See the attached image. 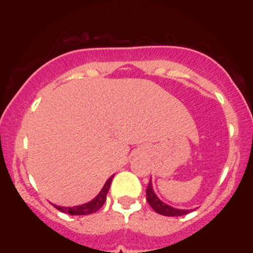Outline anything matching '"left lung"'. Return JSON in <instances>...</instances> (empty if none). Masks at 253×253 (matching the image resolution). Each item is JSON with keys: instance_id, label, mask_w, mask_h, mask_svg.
<instances>
[{"instance_id": "obj_1", "label": "left lung", "mask_w": 253, "mask_h": 253, "mask_svg": "<svg viewBox=\"0 0 253 253\" xmlns=\"http://www.w3.org/2000/svg\"><path fill=\"white\" fill-rule=\"evenodd\" d=\"M146 199H147V202H149V205L152 207V210L157 211L158 214H162V215L181 216V215H185V214H188L189 211H191L189 210H177V208L171 207L169 205H165L163 201H161V200L157 197L155 191H153L151 179L146 189Z\"/></svg>"}]
</instances>
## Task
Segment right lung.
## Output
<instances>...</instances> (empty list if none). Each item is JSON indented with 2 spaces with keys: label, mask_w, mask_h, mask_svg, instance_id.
<instances>
[{
  "label": "right lung",
  "mask_w": 253,
  "mask_h": 253,
  "mask_svg": "<svg viewBox=\"0 0 253 253\" xmlns=\"http://www.w3.org/2000/svg\"><path fill=\"white\" fill-rule=\"evenodd\" d=\"M113 177H114V175L109 177L108 181L104 183L102 190L98 193V195L88 203H84V205H81V206H75V207H60V206H56V205L53 206L58 211H63V213H68L70 214V215H88V214L96 213V211L102 207L103 203L106 202V196L109 191L110 183H112Z\"/></svg>",
  "instance_id": "1"
}]
</instances>
